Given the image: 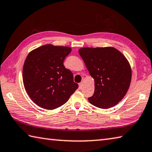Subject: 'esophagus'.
<instances>
[{"instance_id":"1","label":"esophagus","mask_w":152,"mask_h":152,"mask_svg":"<svg viewBox=\"0 0 152 152\" xmlns=\"http://www.w3.org/2000/svg\"><path fill=\"white\" fill-rule=\"evenodd\" d=\"M78 85H79V89H82V85H83V84H82V82H80V83H79Z\"/></svg>"}]
</instances>
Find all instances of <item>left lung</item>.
<instances>
[{"mask_svg": "<svg viewBox=\"0 0 152 152\" xmlns=\"http://www.w3.org/2000/svg\"><path fill=\"white\" fill-rule=\"evenodd\" d=\"M79 54L94 80V93L88 98L90 103L102 109L118 104L128 92L132 79L126 57L113 47L82 48Z\"/></svg>", "mask_w": 152, "mask_h": 152, "instance_id": "1", "label": "left lung"}]
</instances>
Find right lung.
<instances>
[{
  "instance_id": "obj_1",
  "label": "right lung",
  "mask_w": 152,
  "mask_h": 152,
  "mask_svg": "<svg viewBox=\"0 0 152 152\" xmlns=\"http://www.w3.org/2000/svg\"><path fill=\"white\" fill-rule=\"evenodd\" d=\"M71 50L68 46L46 45L27 56L23 83L29 97L38 106L47 110L59 107L78 88L73 74L63 64Z\"/></svg>"
}]
</instances>
